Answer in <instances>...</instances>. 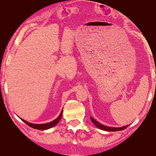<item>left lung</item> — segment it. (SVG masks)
I'll return each instance as SVG.
<instances>
[{
	"mask_svg": "<svg viewBox=\"0 0 156 156\" xmlns=\"http://www.w3.org/2000/svg\"><path fill=\"white\" fill-rule=\"evenodd\" d=\"M91 120V122H93L95 125H96L98 128H99L100 129H102V130H105V131H121V130H123V129H126L127 127V126H122V127H109V126H105V125H102L101 124L99 123L98 122H97L96 120H94L93 118L90 117Z\"/></svg>",
	"mask_w": 156,
	"mask_h": 156,
	"instance_id": "left-lung-1",
	"label": "left lung"
}]
</instances>
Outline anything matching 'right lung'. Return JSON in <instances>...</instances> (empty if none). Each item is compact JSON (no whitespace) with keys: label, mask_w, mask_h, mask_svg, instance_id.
<instances>
[{"label":"right lung","mask_w":156,"mask_h":156,"mask_svg":"<svg viewBox=\"0 0 156 156\" xmlns=\"http://www.w3.org/2000/svg\"><path fill=\"white\" fill-rule=\"evenodd\" d=\"M62 111L61 112V113H60V114L59 115L58 117L56 120H53L52 122H51L46 123V124H41V125H36V124L30 123V122H27V121H25V120H23V119H21V120H22L25 123L27 124V125L31 126V127L36 129H40V130H45V129L51 128L54 126L56 125V124L60 121V118H61V117H62Z\"/></svg>","instance_id":"right-lung-1"}]
</instances>
